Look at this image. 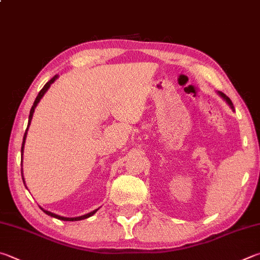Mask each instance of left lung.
<instances>
[{
  "mask_svg": "<svg viewBox=\"0 0 260 260\" xmlns=\"http://www.w3.org/2000/svg\"><path fill=\"white\" fill-rule=\"evenodd\" d=\"M217 93H218L219 95L224 99V100L226 101V103H228V105L231 107V109L233 110V109H234V107H233V103H232V101H231V99H230L229 96H226L223 92H219V91H218V92H217Z\"/></svg>",
  "mask_w": 260,
  "mask_h": 260,
  "instance_id": "obj_1",
  "label": "left lung"
}]
</instances>
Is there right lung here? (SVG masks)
<instances>
[{
	"mask_svg": "<svg viewBox=\"0 0 260 260\" xmlns=\"http://www.w3.org/2000/svg\"><path fill=\"white\" fill-rule=\"evenodd\" d=\"M58 77H59L58 75H55V76H54L53 78H51L50 81H49L48 83H46V84L44 85V87L42 88L41 91H40L39 95H37V96H36V99H35V101H34V105H32V107H31L30 112H29V118H28V126H27V129H26V132H25V135H23L22 145H21V164H22V154H23V148H25V142H26V138H27V131H28V127H29V125H30V121H31V119H32V115H34L35 108H36V106H37V105H39V102L41 101V99L44 96V94L46 93V91H48V89L50 88L51 84H53V83H54V81H55V79L58 78ZM21 176H22V181H23V184H25V186H26L25 178H23V175H22V168H21ZM26 187H27V186H26ZM40 208H41L42 210H43L46 215H49V216H51V217H54V218H58V219H60V220H66V221H76V220H82V219H85V218H88V217L93 216V215L95 214V212L99 210V209H95V210H93V211H91V212H88V214H86V215L78 216V217H63V216L56 215V214H54V212H51V211H49V210H45V209L42 208V207H40Z\"/></svg>",
	"mask_w": 260,
	"mask_h": 260,
	"instance_id": "add662e5",
	"label": "right lung"
}]
</instances>
